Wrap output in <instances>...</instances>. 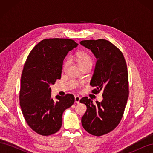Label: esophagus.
<instances>
[{
	"instance_id": "obj_1",
	"label": "esophagus",
	"mask_w": 153,
	"mask_h": 153,
	"mask_svg": "<svg viewBox=\"0 0 153 153\" xmlns=\"http://www.w3.org/2000/svg\"><path fill=\"white\" fill-rule=\"evenodd\" d=\"M80 97L76 96L75 97V103H80Z\"/></svg>"
}]
</instances>
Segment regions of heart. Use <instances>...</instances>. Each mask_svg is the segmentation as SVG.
I'll return each instance as SVG.
<instances>
[{"mask_svg":"<svg viewBox=\"0 0 153 153\" xmlns=\"http://www.w3.org/2000/svg\"><path fill=\"white\" fill-rule=\"evenodd\" d=\"M76 59L78 63L81 66L85 65V64H92V58L91 55L85 52H80L78 53L76 55ZM69 61H67L64 64V67L68 65Z\"/></svg>","mask_w":153,"mask_h":153,"instance_id":"b5f03b06","label":"heart"}]
</instances>
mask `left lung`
I'll use <instances>...</instances> for the list:
<instances>
[{
  "label": "left lung",
  "mask_w": 153,
  "mask_h": 153,
  "mask_svg": "<svg viewBox=\"0 0 153 153\" xmlns=\"http://www.w3.org/2000/svg\"><path fill=\"white\" fill-rule=\"evenodd\" d=\"M80 44L98 59L90 85L96 87L92 93L103 91V98L96 105L87 97L80 100L87 106L82 124L88 133L99 137L114 130L123 116L129 96L127 65L121 51L107 40H84Z\"/></svg>",
  "instance_id": "1"
}]
</instances>
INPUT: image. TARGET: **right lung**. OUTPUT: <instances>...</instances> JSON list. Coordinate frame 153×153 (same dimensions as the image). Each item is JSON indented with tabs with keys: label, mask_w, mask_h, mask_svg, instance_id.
<instances>
[{
	"label": "right lung",
	"mask_w": 153,
	"mask_h": 153,
	"mask_svg": "<svg viewBox=\"0 0 153 153\" xmlns=\"http://www.w3.org/2000/svg\"><path fill=\"white\" fill-rule=\"evenodd\" d=\"M77 45L70 39H45L31 50L24 64L20 105L27 124L41 135L57 132L62 126L64 111L75 102L71 94L56 96L57 100L54 101L50 85L61 79L64 59Z\"/></svg>",
	"instance_id": "right-lung-1"
}]
</instances>
